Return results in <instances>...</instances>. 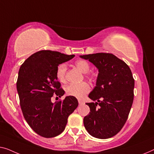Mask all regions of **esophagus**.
<instances>
[{"label":"esophagus","mask_w":154,"mask_h":154,"mask_svg":"<svg viewBox=\"0 0 154 154\" xmlns=\"http://www.w3.org/2000/svg\"><path fill=\"white\" fill-rule=\"evenodd\" d=\"M78 102H79V105H81V104H83V102H82V101H81L80 100H78Z\"/></svg>","instance_id":"1"}]
</instances>
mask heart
<instances>
[{
  "instance_id": "b5f03b06",
  "label": "heart",
  "mask_w": 154,
  "mask_h": 154,
  "mask_svg": "<svg viewBox=\"0 0 154 154\" xmlns=\"http://www.w3.org/2000/svg\"><path fill=\"white\" fill-rule=\"evenodd\" d=\"M75 66L81 72L86 73V77H93L92 73L88 72L90 70V64L86 60L79 59L75 61ZM67 72V66L66 63H60L57 67L56 69V77L57 79L61 82L66 81V74ZM90 86L86 82H82L79 84H70L66 87V92L67 95L72 97L81 99L90 91Z\"/></svg>"
}]
</instances>
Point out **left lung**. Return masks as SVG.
<instances>
[{"instance_id": "1", "label": "left lung", "mask_w": 154, "mask_h": 154, "mask_svg": "<svg viewBox=\"0 0 154 154\" xmlns=\"http://www.w3.org/2000/svg\"><path fill=\"white\" fill-rule=\"evenodd\" d=\"M88 59L99 70L96 86L88 97L97 102L86 103L91 112L84 125L92 136L111 137L120 131L127 120L134 102V79L125 61L111 53L80 56Z\"/></svg>"}]
</instances>
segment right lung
I'll return each instance as SVG.
<instances>
[{"mask_svg": "<svg viewBox=\"0 0 154 154\" xmlns=\"http://www.w3.org/2000/svg\"><path fill=\"white\" fill-rule=\"evenodd\" d=\"M74 57L41 50L32 54L20 66L17 82L20 108L29 127L41 136L53 137L61 134L68 116L78 106L77 98L72 96L51 102L54 94L61 97L65 93L57 79V67Z\"/></svg>", "mask_w": 154, "mask_h": 154, "instance_id": "right-lung-1", "label": "right lung"}]
</instances>
